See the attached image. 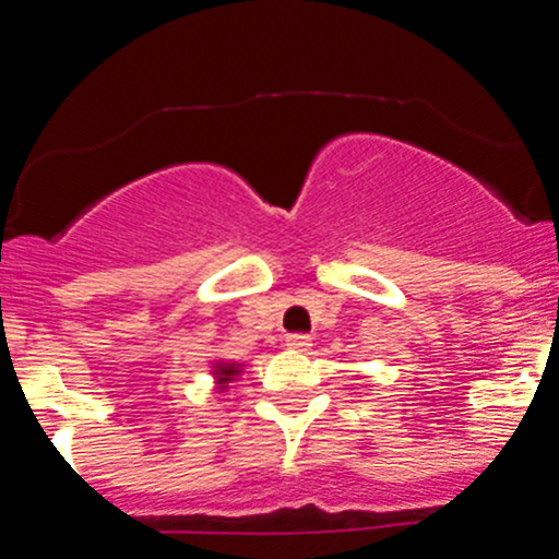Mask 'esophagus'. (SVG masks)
I'll return each instance as SVG.
<instances>
[{"label": "esophagus", "instance_id": "obj_1", "mask_svg": "<svg viewBox=\"0 0 559 559\" xmlns=\"http://www.w3.org/2000/svg\"><path fill=\"white\" fill-rule=\"evenodd\" d=\"M310 342H312V338L307 336V333H288V336H286V344L292 346V349H307Z\"/></svg>", "mask_w": 559, "mask_h": 559}]
</instances>
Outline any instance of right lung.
<instances>
[{
  "instance_id": "obj_1",
  "label": "right lung",
  "mask_w": 559,
  "mask_h": 559,
  "mask_svg": "<svg viewBox=\"0 0 559 559\" xmlns=\"http://www.w3.org/2000/svg\"><path fill=\"white\" fill-rule=\"evenodd\" d=\"M239 365L236 362H217L215 368V378H217V389H226L228 381H234V376H239Z\"/></svg>"
}]
</instances>
